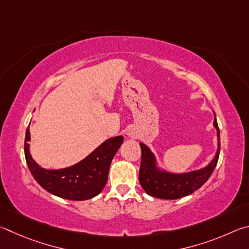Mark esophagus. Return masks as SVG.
Instances as JSON below:
<instances>
[{
	"label": "esophagus",
	"mask_w": 249,
	"mask_h": 249,
	"mask_svg": "<svg viewBox=\"0 0 249 249\" xmlns=\"http://www.w3.org/2000/svg\"><path fill=\"white\" fill-rule=\"evenodd\" d=\"M127 135H128L129 137H132V138H137V135H136V133L134 132V130H128Z\"/></svg>",
	"instance_id": "1"
}]
</instances>
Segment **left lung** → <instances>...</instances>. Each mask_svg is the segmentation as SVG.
Instances as JSON below:
<instances>
[{
  "instance_id": "obj_1",
  "label": "left lung",
  "mask_w": 249,
  "mask_h": 249,
  "mask_svg": "<svg viewBox=\"0 0 249 249\" xmlns=\"http://www.w3.org/2000/svg\"><path fill=\"white\" fill-rule=\"evenodd\" d=\"M213 125L217 132L216 154L208 166L199 170L184 172V174H172L159 169L155 155L151 153L148 147L141 142L142 162L140 168V182L147 195L165 200L180 199L196 191L209 180L214 168L216 167L221 147L220 129H218L216 117H214Z\"/></svg>"
}]
</instances>
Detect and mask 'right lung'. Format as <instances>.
Returning <instances> with one entry per match:
<instances>
[{
	"instance_id": "right-lung-1",
	"label": "right lung",
	"mask_w": 249,
	"mask_h": 249,
	"mask_svg": "<svg viewBox=\"0 0 249 249\" xmlns=\"http://www.w3.org/2000/svg\"><path fill=\"white\" fill-rule=\"evenodd\" d=\"M123 136L108 138L81 161L64 169L41 168L29 153V125L25 135L24 151L27 166L35 180L45 190L67 200L83 201L98 196L107 181L109 166L123 142Z\"/></svg>"
}]
</instances>
